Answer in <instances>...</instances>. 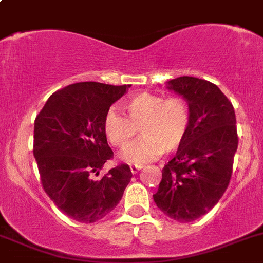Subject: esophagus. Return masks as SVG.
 Here are the masks:
<instances>
[{"label":"esophagus","mask_w":263,"mask_h":263,"mask_svg":"<svg viewBox=\"0 0 263 263\" xmlns=\"http://www.w3.org/2000/svg\"><path fill=\"white\" fill-rule=\"evenodd\" d=\"M142 168H144V166H142V165H131V166H129V169H131V173L132 174H136L137 172L141 171Z\"/></svg>","instance_id":"1"}]
</instances>
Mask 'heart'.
Instances as JSON below:
<instances>
[{
	"instance_id": "b5f03b06",
	"label": "heart",
	"mask_w": 263,
	"mask_h": 263,
	"mask_svg": "<svg viewBox=\"0 0 263 263\" xmlns=\"http://www.w3.org/2000/svg\"><path fill=\"white\" fill-rule=\"evenodd\" d=\"M127 116L112 108L103 121V129L110 145L123 148L138 132L143 137L122 154L128 163L144 164L164 153L182 146L190 132L191 105L182 95L163 97L154 92H139L124 102Z\"/></svg>"
}]
</instances>
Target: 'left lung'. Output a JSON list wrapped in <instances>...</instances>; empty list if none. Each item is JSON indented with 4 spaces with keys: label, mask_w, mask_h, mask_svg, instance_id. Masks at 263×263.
Returning a JSON list of instances; mask_svg holds the SVG:
<instances>
[{
    "label": "left lung",
    "mask_w": 263,
    "mask_h": 263,
    "mask_svg": "<svg viewBox=\"0 0 263 263\" xmlns=\"http://www.w3.org/2000/svg\"><path fill=\"white\" fill-rule=\"evenodd\" d=\"M169 89L191 105L190 132L176 156L164 165L156 206L171 219L190 222L208 214L229 185L238 147L233 104L210 81L182 76Z\"/></svg>",
    "instance_id": "obj_1"
}]
</instances>
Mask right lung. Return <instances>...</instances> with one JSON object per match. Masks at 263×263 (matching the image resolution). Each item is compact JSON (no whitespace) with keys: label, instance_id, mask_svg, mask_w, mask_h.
Instances as JSON below:
<instances>
[{"label":"right lung","instance_id":"obj_1","mask_svg":"<svg viewBox=\"0 0 263 263\" xmlns=\"http://www.w3.org/2000/svg\"><path fill=\"white\" fill-rule=\"evenodd\" d=\"M128 87L76 82L53 92L35 118L33 153L42 187L63 214L79 222L107 216L132 178L127 164L92 178L113 158L104 117Z\"/></svg>","mask_w":263,"mask_h":263}]
</instances>
